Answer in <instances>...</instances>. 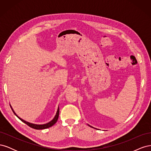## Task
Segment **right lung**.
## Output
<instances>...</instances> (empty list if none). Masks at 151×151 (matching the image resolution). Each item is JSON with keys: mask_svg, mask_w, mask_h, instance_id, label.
<instances>
[{"mask_svg": "<svg viewBox=\"0 0 151 151\" xmlns=\"http://www.w3.org/2000/svg\"><path fill=\"white\" fill-rule=\"evenodd\" d=\"M10 106H11V109H12V110L13 113L15 114V115H16V116H17L18 118H19V119H20L22 122H24V123H26V124L27 125H28L29 127H31V128H33V129H36V130L45 129H47V128H49V127H50L53 126V125L55 124V123L57 122L58 118V115H59V108H58V109H57V111L55 116L54 117V118H53V119L51 122H50L49 123H46V124H43V125H36V124H33V123H29V122H26L25 120L21 119V118H19V116H18L16 115V113H15L13 109L12 108L11 105H10Z\"/></svg>", "mask_w": 151, "mask_h": 151, "instance_id": "add662e5", "label": "right lung"}]
</instances>
